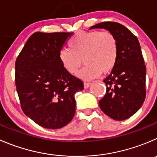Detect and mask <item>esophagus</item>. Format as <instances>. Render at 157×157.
<instances>
[{
	"label": "esophagus",
	"instance_id": "obj_1",
	"mask_svg": "<svg viewBox=\"0 0 157 157\" xmlns=\"http://www.w3.org/2000/svg\"><path fill=\"white\" fill-rule=\"evenodd\" d=\"M83 85H84V88H88L90 86V83H89V82H84Z\"/></svg>",
	"mask_w": 157,
	"mask_h": 157
}]
</instances>
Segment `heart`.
<instances>
[{
  "label": "heart",
  "mask_w": 157,
  "mask_h": 157,
  "mask_svg": "<svg viewBox=\"0 0 157 157\" xmlns=\"http://www.w3.org/2000/svg\"><path fill=\"white\" fill-rule=\"evenodd\" d=\"M68 46L69 49L60 51L59 60L70 74H77L82 60L86 65L79 76L84 80L109 73L117 64L118 42L110 31H80L69 40Z\"/></svg>",
  "instance_id": "1"
}]
</instances>
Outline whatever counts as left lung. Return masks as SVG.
<instances>
[{
  "instance_id": "obj_1",
  "label": "left lung",
  "mask_w": 157,
  "mask_h": 157,
  "mask_svg": "<svg viewBox=\"0 0 157 157\" xmlns=\"http://www.w3.org/2000/svg\"><path fill=\"white\" fill-rule=\"evenodd\" d=\"M104 28L118 42V58L110 74L103 80L104 97L99 101L101 110L115 121L127 119L141 107L146 97V65L137 37L117 22L105 21L90 27Z\"/></svg>"
}]
</instances>
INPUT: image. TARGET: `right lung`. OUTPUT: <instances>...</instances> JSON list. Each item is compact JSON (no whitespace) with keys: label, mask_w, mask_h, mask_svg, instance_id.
<instances>
[{"label":"right lung","mask_w":157,"mask_h":157,"mask_svg":"<svg viewBox=\"0 0 157 157\" xmlns=\"http://www.w3.org/2000/svg\"><path fill=\"white\" fill-rule=\"evenodd\" d=\"M73 33L36 32L28 38L15 62V85L23 112L42 127L59 129L72 121L75 95L83 90L70 74L59 53Z\"/></svg>","instance_id":"add662e5"}]
</instances>
